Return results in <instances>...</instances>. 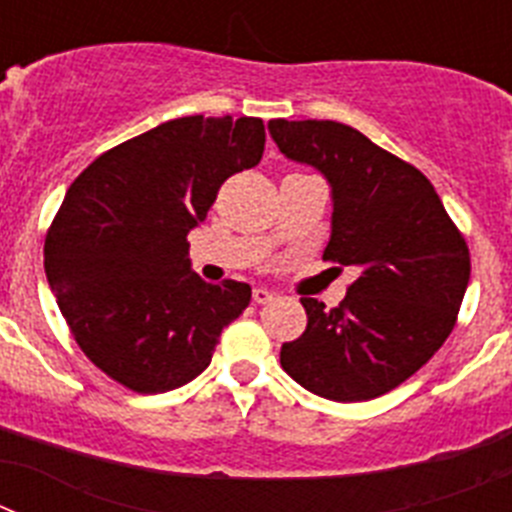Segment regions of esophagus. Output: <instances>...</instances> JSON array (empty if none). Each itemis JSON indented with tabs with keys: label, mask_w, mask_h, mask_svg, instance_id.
<instances>
[{
	"label": "esophagus",
	"mask_w": 512,
	"mask_h": 512,
	"mask_svg": "<svg viewBox=\"0 0 512 512\" xmlns=\"http://www.w3.org/2000/svg\"><path fill=\"white\" fill-rule=\"evenodd\" d=\"M271 300H277V295H274L271 289H266V287L253 289V302H256V305H266V302H271Z\"/></svg>",
	"instance_id": "34e87169"
}]
</instances>
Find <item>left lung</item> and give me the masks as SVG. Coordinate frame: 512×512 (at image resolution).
Listing matches in <instances>:
<instances>
[{
    "instance_id": "8db88e82",
    "label": "left lung",
    "mask_w": 512,
    "mask_h": 512,
    "mask_svg": "<svg viewBox=\"0 0 512 512\" xmlns=\"http://www.w3.org/2000/svg\"><path fill=\"white\" fill-rule=\"evenodd\" d=\"M279 151L330 184L325 261L354 266L333 310L302 297L307 328L284 343L282 369L312 395L374 400L413 377L454 330L469 248L415 166L333 120H271Z\"/></svg>"
}]
</instances>
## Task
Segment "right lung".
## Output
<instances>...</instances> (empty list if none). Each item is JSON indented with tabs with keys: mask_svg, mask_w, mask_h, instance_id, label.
<instances>
[{
	"mask_svg": "<svg viewBox=\"0 0 512 512\" xmlns=\"http://www.w3.org/2000/svg\"><path fill=\"white\" fill-rule=\"evenodd\" d=\"M259 117H179L81 171L45 238V277L84 354L140 395L192 382L251 302L192 271L187 235L264 153Z\"/></svg>",
	"mask_w": 512,
	"mask_h": 512,
	"instance_id": "add662e5",
	"label": "right lung"
}]
</instances>
